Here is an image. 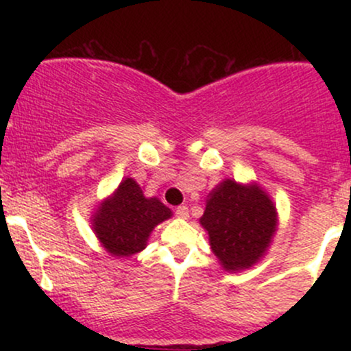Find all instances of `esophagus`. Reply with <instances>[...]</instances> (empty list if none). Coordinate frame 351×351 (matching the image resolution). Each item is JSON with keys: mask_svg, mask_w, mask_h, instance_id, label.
<instances>
[{"mask_svg": "<svg viewBox=\"0 0 351 351\" xmlns=\"http://www.w3.org/2000/svg\"><path fill=\"white\" fill-rule=\"evenodd\" d=\"M175 215L178 217H183V219H186V217L189 216V211H188L186 206H178L175 209Z\"/></svg>", "mask_w": 351, "mask_h": 351, "instance_id": "34e87169", "label": "esophagus"}]
</instances>
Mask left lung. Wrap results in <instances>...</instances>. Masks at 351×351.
Returning a JSON list of instances; mask_svg holds the SVG:
<instances>
[{
  "label": "left lung",
  "mask_w": 351,
  "mask_h": 351,
  "mask_svg": "<svg viewBox=\"0 0 351 351\" xmlns=\"http://www.w3.org/2000/svg\"><path fill=\"white\" fill-rule=\"evenodd\" d=\"M199 223L226 271L247 269L263 257L276 232V208L257 186L226 180L209 195Z\"/></svg>",
  "instance_id": "1"
}]
</instances>
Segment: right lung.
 Instances as JSON below:
<instances>
[{"label":"right lung","mask_w":351,"mask_h":351,"mask_svg":"<svg viewBox=\"0 0 351 351\" xmlns=\"http://www.w3.org/2000/svg\"><path fill=\"white\" fill-rule=\"evenodd\" d=\"M170 216L162 201L145 198L136 181L127 178L99 208L94 231L112 256L128 257L145 249L153 228Z\"/></svg>","instance_id":"1"}]
</instances>
